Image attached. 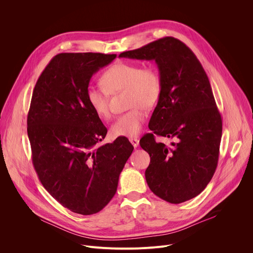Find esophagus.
<instances>
[{"label": "esophagus", "mask_w": 253, "mask_h": 253, "mask_svg": "<svg viewBox=\"0 0 253 253\" xmlns=\"http://www.w3.org/2000/svg\"><path fill=\"white\" fill-rule=\"evenodd\" d=\"M129 140H130L131 144H132V145H133L135 148L139 145V139H137V138H130Z\"/></svg>", "instance_id": "34e87169"}]
</instances>
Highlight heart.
I'll return each instance as SVG.
<instances>
[{"instance_id":"1","label":"heart","mask_w":253,"mask_h":253,"mask_svg":"<svg viewBox=\"0 0 253 253\" xmlns=\"http://www.w3.org/2000/svg\"><path fill=\"white\" fill-rule=\"evenodd\" d=\"M103 87L88 86L86 99L92 110L101 119L110 118V94L126 91L127 106L131 109L120 115L111 127L116 137H136L146 120L145 110L158 103L162 82L154 66L142 67L137 63L119 62L107 69L102 77Z\"/></svg>"}]
</instances>
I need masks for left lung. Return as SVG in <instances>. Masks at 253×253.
<instances>
[{
    "instance_id": "left-lung-1",
    "label": "left lung",
    "mask_w": 253,
    "mask_h": 253,
    "mask_svg": "<svg viewBox=\"0 0 253 253\" xmlns=\"http://www.w3.org/2000/svg\"><path fill=\"white\" fill-rule=\"evenodd\" d=\"M120 58L154 60L162 82L159 101L149 122L153 133L140 146L150 155L145 178L151 191L178 204L200 194L217 167L222 119L205 71L180 40L164 37ZM175 139L168 148L155 135Z\"/></svg>"
}]
</instances>
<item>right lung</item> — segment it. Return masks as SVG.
<instances>
[{
    "mask_svg": "<svg viewBox=\"0 0 253 253\" xmlns=\"http://www.w3.org/2000/svg\"><path fill=\"white\" fill-rule=\"evenodd\" d=\"M115 58L102 53L56 55L36 83L28 113L39 180L61 205L82 215L95 214L110 202L134 149L126 137L96 146L107 128L86 99L93 74Z\"/></svg>",
    "mask_w": 253,
    "mask_h": 253,
    "instance_id": "right-lung-1",
    "label": "right lung"
}]
</instances>
